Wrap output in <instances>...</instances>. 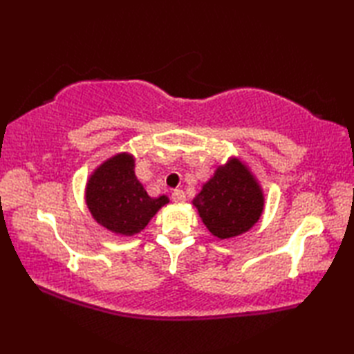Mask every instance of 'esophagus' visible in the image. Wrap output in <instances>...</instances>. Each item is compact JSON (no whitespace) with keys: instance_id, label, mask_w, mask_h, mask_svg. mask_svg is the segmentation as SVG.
<instances>
[{"instance_id":"esophagus-1","label":"esophagus","mask_w":354,"mask_h":354,"mask_svg":"<svg viewBox=\"0 0 354 354\" xmlns=\"http://www.w3.org/2000/svg\"><path fill=\"white\" fill-rule=\"evenodd\" d=\"M171 201L176 202V204H183V202H185V193L184 190L181 189H176L171 192Z\"/></svg>"}]
</instances>
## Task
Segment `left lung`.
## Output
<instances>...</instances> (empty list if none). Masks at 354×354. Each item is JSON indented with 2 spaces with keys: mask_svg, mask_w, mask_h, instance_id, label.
<instances>
[{
  "mask_svg": "<svg viewBox=\"0 0 354 354\" xmlns=\"http://www.w3.org/2000/svg\"><path fill=\"white\" fill-rule=\"evenodd\" d=\"M263 193L251 171L239 160L221 165L193 199L202 222L219 239L243 234L260 219Z\"/></svg>",
  "mask_w": 354,
  "mask_h": 354,
  "instance_id": "8db88e82",
  "label": "left lung"
}]
</instances>
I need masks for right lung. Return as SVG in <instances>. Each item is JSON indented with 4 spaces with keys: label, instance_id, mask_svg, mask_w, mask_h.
<instances>
[{
    "label": "right lung",
    "instance_id": "1",
    "mask_svg": "<svg viewBox=\"0 0 354 354\" xmlns=\"http://www.w3.org/2000/svg\"><path fill=\"white\" fill-rule=\"evenodd\" d=\"M135 160L118 153L104 161L86 184V205L102 227L115 234L133 236L146 227L167 196L150 198L135 176Z\"/></svg>",
    "mask_w": 354,
    "mask_h": 354
}]
</instances>
